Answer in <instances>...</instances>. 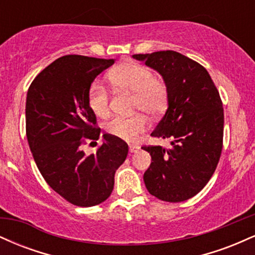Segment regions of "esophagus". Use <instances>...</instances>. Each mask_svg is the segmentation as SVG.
Here are the masks:
<instances>
[{
	"instance_id": "obj_1",
	"label": "esophagus",
	"mask_w": 255,
	"mask_h": 255,
	"mask_svg": "<svg viewBox=\"0 0 255 255\" xmlns=\"http://www.w3.org/2000/svg\"><path fill=\"white\" fill-rule=\"evenodd\" d=\"M139 146L136 145H129V151L131 152V153H135V152L139 151Z\"/></svg>"
}]
</instances>
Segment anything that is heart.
I'll return each instance as SVG.
<instances>
[{"label":"heart","instance_id":"obj_1","mask_svg":"<svg viewBox=\"0 0 255 255\" xmlns=\"http://www.w3.org/2000/svg\"><path fill=\"white\" fill-rule=\"evenodd\" d=\"M108 80L115 90L133 93L131 105L134 110H142L148 115H158L168 105V89L160 79L153 77V72L136 62H127L116 67L108 74ZM87 103L91 111L98 118L109 115V93L104 85L93 83L87 92ZM147 127V121L141 114L122 118L116 116L105 125L110 135L134 141L137 134Z\"/></svg>","mask_w":255,"mask_h":255}]
</instances>
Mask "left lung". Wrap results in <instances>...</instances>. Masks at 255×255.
Returning <instances> with one entry per match:
<instances>
[{
    "mask_svg": "<svg viewBox=\"0 0 255 255\" xmlns=\"http://www.w3.org/2000/svg\"><path fill=\"white\" fill-rule=\"evenodd\" d=\"M162 75L168 89V109L151 135L171 139V147L144 146L151 154L144 182L150 194L180 203L206 186L223 147V104L211 77L201 64L180 52L136 54Z\"/></svg>",
    "mask_w": 255,
    "mask_h": 255,
    "instance_id": "obj_1",
    "label": "left lung"
}]
</instances>
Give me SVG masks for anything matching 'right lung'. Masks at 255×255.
<instances>
[{
    "label": "right lung",
    "instance_id": "add662e5",
    "mask_svg": "<svg viewBox=\"0 0 255 255\" xmlns=\"http://www.w3.org/2000/svg\"><path fill=\"white\" fill-rule=\"evenodd\" d=\"M114 62L67 55L43 69L27 91L26 135L34 162L46 183L77 206H95L110 197L115 172L128 154V145L110 134H103L96 153L83 151L86 140L96 142L101 135L87 92Z\"/></svg>",
    "mask_w": 255,
    "mask_h": 255
}]
</instances>
